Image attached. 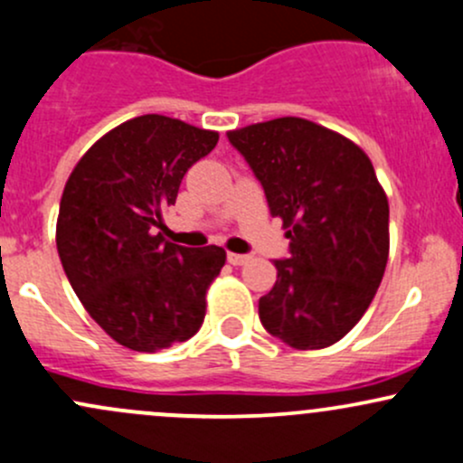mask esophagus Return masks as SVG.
I'll list each match as a JSON object with an SVG mask.
<instances>
[{"instance_id": "esophagus-1", "label": "esophagus", "mask_w": 463, "mask_h": 463, "mask_svg": "<svg viewBox=\"0 0 463 463\" xmlns=\"http://www.w3.org/2000/svg\"><path fill=\"white\" fill-rule=\"evenodd\" d=\"M250 261V257L248 255H237V252H228V264L232 266H244Z\"/></svg>"}]
</instances>
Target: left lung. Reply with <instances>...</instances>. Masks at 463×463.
Returning a JSON list of instances; mask_svg holds the SVG:
<instances>
[{"label": "left lung", "mask_w": 463, "mask_h": 463, "mask_svg": "<svg viewBox=\"0 0 463 463\" xmlns=\"http://www.w3.org/2000/svg\"><path fill=\"white\" fill-rule=\"evenodd\" d=\"M281 217L290 255L260 299L272 337L297 350L333 346L371 306L388 261V197L357 144L301 117L228 133Z\"/></svg>", "instance_id": "8db88e82"}]
</instances>
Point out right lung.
<instances>
[{"instance_id":"right-lung-1","label":"right lung","mask_w":463,"mask_h":463,"mask_svg":"<svg viewBox=\"0 0 463 463\" xmlns=\"http://www.w3.org/2000/svg\"><path fill=\"white\" fill-rule=\"evenodd\" d=\"M217 139L173 117H135L97 139L68 177L57 252L84 308L121 346L155 353L202 328L226 250L170 244L157 228Z\"/></svg>"}]
</instances>
